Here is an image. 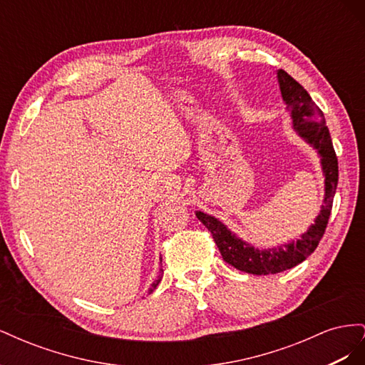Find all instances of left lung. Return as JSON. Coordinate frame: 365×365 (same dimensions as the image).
<instances>
[{
    "label": "left lung",
    "mask_w": 365,
    "mask_h": 365,
    "mask_svg": "<svg viewBox=\"0 0 365 365\" xmlns=\"http://www.w3.org/2000/svg\"><path fill=\"white\" fill-rule=\"evenodd\" d=\"M279 83L283 101L288 105L294 129L298 130L309 145H312L322 157V165L326 178L324 205L317 216L315 224L297 242H291L277 248L259 250L254 248L244 240L236 237V235L213 216L197 212L196 216L212 233L216 245L222 254V259L239 271L254 275L277 274L297 267L298 263L306 260L318 247L322 240L330 212H332L334 196L338 185V158L330 138V132L326 126L324 114L309 96L304 88L298 83L284 70H279Z\"/></svg>",
    "instance_id": "1"
}]
</instances>
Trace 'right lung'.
Wrapping results in <instances>:
<instances>
[{"instance_id":"add662e5","label":"right lung","mask_w":365,"mask_h":365,"mask_svg":"<svg viewBox=\"0 0 365 365\" xmlns=\"http://www.w3.org/2000/svg\"><path fill=\"white\" fill-rule=\"evenodd\" d=\"M161 277H163V269H161V274H160V277H158V280H155V282H153L152 283V286H150V289H149V294L153 291V289H155L157 288V286H158V283L161 282Z\"/></svg>"}]
</instances>
